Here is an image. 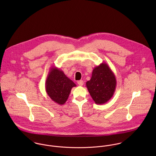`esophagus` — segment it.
<instances>
[{
  "label": "esophagus",
  "instance_id": "esophagus-1",
  "mask_svg": "<svg viewBox=\"0 0 156 156\" xmlns=\"http://www.w3.org/2000/svg\"><path fill=\"white\" fill-rule=\"evenodd\" d=\"M77 83L79 86H82L83 85V80H79V81H77Z\"/></svg>",
  "mask_w": 156,
  "mask_h": 156
}]
</instances>
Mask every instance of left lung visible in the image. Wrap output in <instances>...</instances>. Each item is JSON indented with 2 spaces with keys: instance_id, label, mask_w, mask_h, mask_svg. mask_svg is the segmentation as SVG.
I'll return each mask as SVG.
<instances>
[{
  "instance_id": "left-lung-1",
  "label": "left lung",
  "mask_w": 156,
  "mask_h": 156,
  "mask_svg": "<svg viewBox=\"0 0 156 156\" xmlns=\"http://www.w3.org/2000/svg\"><path fill=\"white\" fill-rule=\"evenodd\" d=\"M86 85L93 100L97 105L107 103L114 94L116 86L115 76L106 63L95 67Z\"/></svg>"
}]
</instances>
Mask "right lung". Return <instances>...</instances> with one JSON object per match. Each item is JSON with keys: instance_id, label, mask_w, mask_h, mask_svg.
<instances>
[{"instance_id": "add662e5", "label": "right lung", "mask_w": 156, "mask_h": 156, "mask_svg": "<svg viewBox=\"0 0 156 156\" xmlns=\"http://www.w3.org/2000/svg\"><path fill=\"white\" fill-rule=\"evenodd\" d=\"M45 91L49 97L59 105L67 101L71 90L76 85L57 67H51L45 83Z\"/></svg>"}]
</instances>
